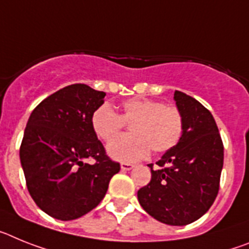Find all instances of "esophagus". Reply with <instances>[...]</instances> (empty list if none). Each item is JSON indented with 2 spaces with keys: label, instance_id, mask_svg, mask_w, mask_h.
Wrapping results in <instances>:
<instances>
[{
  "label": "esophagus",
  "instance_id": "1",
  "mask_svg": "<svg viewBox=\"0 0 249 249\" xmlns=\"http://www.w3.org/2000/svg\"><path fill=\"white\" fill-rule=\"evenodd\" d=\"M134 164H130V163H122V165H120V168H122V170H131L134 168Z\"/></svg>",
  "mask_w": 249,
  "mask_h": 249
}]
</instances>
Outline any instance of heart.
<instances>
[{
	"label": "heart",
	"mask_w": 249,
	"mask_h": 249,
	"mask_svg": "<svg viewBox=\"0 0 249 249\" xmlns=\"http://www.w3.org/2000/svg\"><path fill=\"white\" fill-rule=\"evenodd\" d=\"M130 122L129 129L133 134L116 138L107 145L112 159L137 161L145 158L150 149L160 154L176 145L183 134V116L176 107L146 98L125 100L120 115L103 105L91 116L92 130L104 142L114 139L124 127V123Z\"/></svg>",
	"instance_id": "obj_1"
}]
</instances>
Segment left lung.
Here are the masks:
<instances>
[{
  "label": "left lung",
  "mask_w": 249,
  "mask_h": 249,
  "mask_svg": "<svg viewBox=\"0 0 249 249\" xmlns=\"http://www.w3.org/2000/svg\"><path fill=\"white\" fill-rule=\"evenodd\" d=\"M183 116V134L157 161L151 180L138 190L142 209L161 223L187 226L214 202L223 168V142L208 109L184 92L174 91Z\"/></svg>",
  "instance_id": "1"
}]
</instances>
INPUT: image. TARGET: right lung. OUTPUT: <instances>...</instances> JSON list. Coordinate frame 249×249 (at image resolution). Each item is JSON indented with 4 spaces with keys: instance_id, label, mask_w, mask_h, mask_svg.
<instances>
[{
    "instance_id": "obj_1",
    "label": "right lung",
    "mask_w": 249,
    "mask_h": 249,
    "mask_svg": "<svg viewBox=\"0 0 249 249\" xmlns=\"http://www.w3.org/2000/svg\"><path fill=\"white\" fill-rule=\"evenodd\" d=\"M105 92L73 84L41 101L26 124L20 160L30 196L50 217L72 220L98 207L120 170L91 126ZM88 157L95 164L83 161Z\"/></svg>"
}]
</instances>
